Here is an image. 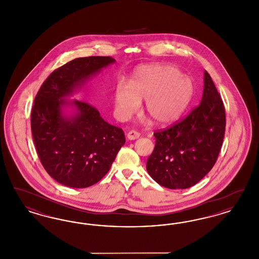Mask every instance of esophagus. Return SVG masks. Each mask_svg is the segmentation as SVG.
Returning <instances> with one entry per match:
<instances>
[{
  "label": "esophagus",
  "mask_w": 259,
  "mask_h": 259,
  "mask_svg": "<svg viewBox=\"0 0 259 259\" xmlns=\"http://www.w3.org/2000/svg\"><path fill=\"white\" fill-rule=\"evenodd\" d=\"M139 137H140V133L137 132L135 130H131V131H129V132L127 133V138H128L129 140H136V139H138Z\"/></svg>",
  "instance_id": "esophagus-1"
}]
</instances>
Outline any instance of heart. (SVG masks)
Returning <instances> with one entry per match:
<instances>
[{
  "mask_svg": "<svg viewBox=\"0 0 259 259\" xmlns=\"http://www.w3.org/2000/svg\"><path fill=\"white\" fill-rule=\"evenodd\" d=\"M192 95L191 80L178 68L168 64L143 66L136 70L128 85L116 87L115 112L118 117L127 118L145 101L144 113L149 122L167 126L180 119Z\"/></svg>",
  "mask_w": 259,
  "mask_h": 259,
  "instance_id": "obj_1",
  "label": "heart"
}]
</instances>
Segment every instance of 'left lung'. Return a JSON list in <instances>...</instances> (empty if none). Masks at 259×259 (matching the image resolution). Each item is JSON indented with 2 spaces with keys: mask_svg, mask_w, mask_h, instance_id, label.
I'll return each instance as SVG.
<instances>
[{
  "mask_svg": "<svg viewBox=\"0 0 259 259\" xmlns=\"http://www.w3.org/2000/svg\"><path fill=\"white\" fill-rule=\"evenodd\" d=\"M225 121L223 102L205 71L200 105L184 120L153 134L155 147L147 162L149 176L170 189H185L196 185L217 162Z\"/></svg>",
  "mask_w": 259,
  "mask_h": 259,
  "instance_id": "1",
  "label": "left lung"
}]
</instances>
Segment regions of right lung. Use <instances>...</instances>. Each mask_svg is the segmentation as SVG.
<instances>
[{
	"label": "right lung",
	"instance_id": "1",
	"mask_svg": "<svg viewBox=\"0 0 259 259\" xmlns=\"http://www.w3.org/2000/svg\"><path fill=\"white\" fill-rule=\"evenodd\" d=\"M115 60L110 56L76 58L53 71L39 88L31 113L38 158L59 184L74 188L95 185L111 169L125 144L123 130L106 122L90 104L66 97ZM71 106L72 115L63 109Z\"/></svg>",
	"mask_w": 259,
	"mask_h": 259
}]
</instances>
